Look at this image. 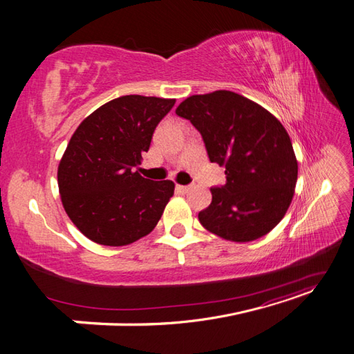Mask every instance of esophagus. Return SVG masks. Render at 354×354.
Here are the masks:
<instances>
[{
  "instance_id": "1",
  "label": "esophagus",
  "mask_w": 354,
  "mask_h": 354,
  "mask_svg": "<svg viewBox=\"0 0 354 354\" xmlns=\"http://www.w3.org/2000/svg\"><path fill=\"white\" fill-rule=\"evenodd\" d=\"M176 189H177L178 192H181V194H186V192H189V190H190V186H181V185H177V186H176Z\"/></svg>"
}]
</instances>
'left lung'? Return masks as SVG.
Masks as SVG:
<instances>
[{
	"label": "left lung",
	"instance_id": "8db88e82",
	"mask_svg": "<svg viewBox=\"0 0 354 354\" xmlns=\"http://www.w3.org/2000/svg\"><path fill=\"white\" fill-rule=\"evenodd\" d=\"M176 113L201 133L211 162L226 168V185L211 187L201 224L233 242L255 241L276 227L294 196L298 164L283 125L233 91L190 95Z\"/></svg>",
	"mask_w": 354,
	"mask_h": 354
}]
</instances>
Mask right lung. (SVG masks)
<instances>
[{"mask_svg":"<svg viewBox=\"0 0 354 354\" xmlns=\"http://www.w3.org/2000/svg\"><path fill=\"white\" fill-rule=\"evenodd\" d=\"M174 103L122 95L85 118L71 137L59 164V192L72 223L93 242L122 246L155 229L174 183L145 178L136 168Z\"/></svg>","mask_w":354,"mask_h":354,"instance_id":"right-lung-1","label":"right lung"}]
</instances>
